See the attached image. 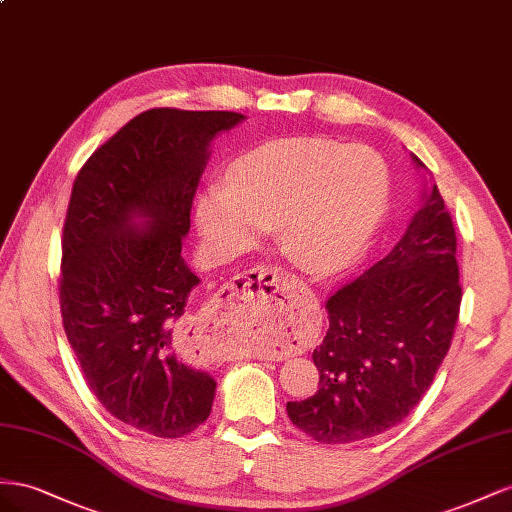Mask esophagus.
<instances>
[{"label":"esophagus","instance_id":"obj_1","mask_svg":"<svg viewBox=\"0 0 512 512\" xmlns=\"http://www.w3.org/2000/svg\"><path fill=\"white\" fill-rule=\"evenodd\" d=\"M289 306L285 276L272 266H257L238 274L216 300L201 326V339L214 354L223 339L281 319Z\"/></svg>","mask_w":512,"mask_h":512}]
</instances>
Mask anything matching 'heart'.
<instances>
[{"mask_svg": "<svg viewBox=\"0 0 512 512\" xmlns=\"http://www.w3.org/2000/svg\"><path fill=\"white\" fill-rule=\"evenodd\" d=\"M388 188V169L369 150L321 137L276 139L240 156L231 180L203 188L197 227L218 255L240 253L279 229L291 264L328 279L369 244Z\"/></svg>", "mask_w": 512, "mask_h": 512, "instance_id": "heart-1", "label": "heart"}]
</instances>
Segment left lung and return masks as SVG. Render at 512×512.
Masks as SVG:
<instances>
[{
    "label": "left lung",
    "instance_id": "left-lung-1",
    "mask_svg": "<svg viewBox=\"0 0 512 512\" xmlns=\"http://www.w3.org/2000/svg\"><path fill=\"white\" fill-rule=\"evenodd\" d=\"M420 201L392 251L326 302L330 328L313 352L319 390L287 403L291 422L317 442L349 444L399 425L448 354L461 306L455 225L435 184Z\"/></svg>",
    "mask_w": 512,
    "mask_h": 512
}]
</instances>
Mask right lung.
Returning <instances> with one entry per match:
<instances>
[{
	"instance_id": "1",
	"label": "right lung",
	"mask_w": 512,
	"mask_h": 512,
	"mask_svg": "<svg viewBox=\"0 0 512 512\" xmlns=\"http://www.w3.org/2000/svg\"><path fill=\"white\" fill-rule=\"evenodd\" d=\"M242 120L150 109L100 145L72 186L60 281L68 343L102 407L156 437L191 433L212 412L214 377L191 362L184 313L199 276L182 240L212 139Z\"/></svg>"
}]
</instances>
